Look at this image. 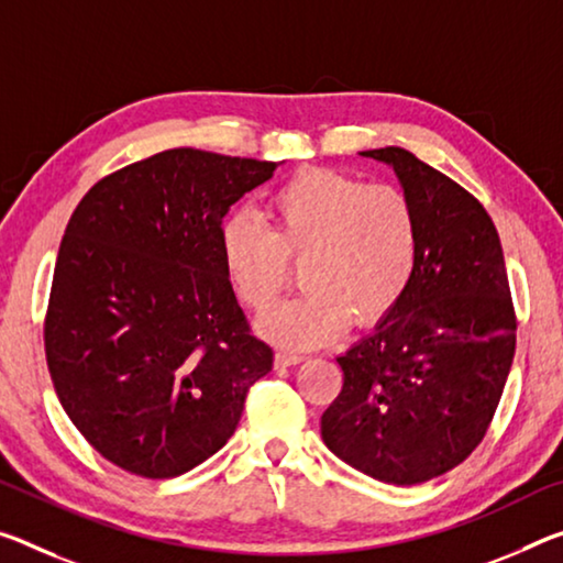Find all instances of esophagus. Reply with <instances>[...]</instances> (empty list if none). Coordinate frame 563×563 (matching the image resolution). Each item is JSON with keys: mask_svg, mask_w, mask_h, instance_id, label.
Returning <instances> with one entry per match:
<instances>
[{"mask_svg": "<svg viewBox=\"0 0 563 563\" xmlns=\"http://www.w3.org/2000/svg\"><path fill=\"white\" fill-rule=\"evenodd\" d=\"M302 361V355L298 353H275V368H290V365H298Z\"/></svg>", "mask_w": 563, "mask_h": 563, "instance_id": "34e87169", "label": "esophagus"}]
</instances>
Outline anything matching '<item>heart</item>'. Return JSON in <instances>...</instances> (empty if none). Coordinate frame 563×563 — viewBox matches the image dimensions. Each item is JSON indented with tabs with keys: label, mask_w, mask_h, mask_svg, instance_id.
Returning <instances> with one entry per match:
<instances>
[{
	"label": "heart",
	"mask_w": 563,
	"mask_h": 563,
	"mask_svg": "<svg viewBox=\"0 0 563 563\" xmlns=\"http://www.w3.org/2000/svg\"><path fill=\"white\" fill-rule=\"evenodd\" d=\"M271 228L233 216L220 261L238 300L265 313L298 265L302 292L257 330L283 347H313L343 325H371L396 306L418 257V220L404 192L335 169H302L267 198Z\"/></svg>",
	"instance_id": "b5f03b06"
}]
</instances>
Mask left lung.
<instances>
[{
    "label": "left lung",
    "mask_w": 563,
    "mask_h": 563,
    "mask_svg": "<svg viewBox=\"0 0 563 563\" xmlns=\"http://www.w3.org/2000/svg\"><path fill=\"white\" fill-rule=\"evenodd\" d=\"M394 167L418 220L408 288L338 365L343 390L320 435L361 474L416 486L471 456L501 400L516 316L501 240L474 195L404 147L365 150Z\"/></svg>",
    "instance_id": "obj_1"
}]
</instances>
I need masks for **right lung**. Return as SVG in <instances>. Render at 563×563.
Here are the masks:
<instances>
[{"label": "right lung", "instance_id": "add662e5", "mask_svg": "<svg viewBox=\"0 0 563 563\" xmlns=\"http://www.w3.org/2000/svg\"><path fill=\"white\" fill-rule=\"evenodd\" d=\"M275 167L165 150L104 177L69 218L44 351L69 421L114 466L145 478L200 466L271 373L222 271L220 228Z\"/></svg>", "mask_w": 563, "mask_h": 563}]
</instances>
